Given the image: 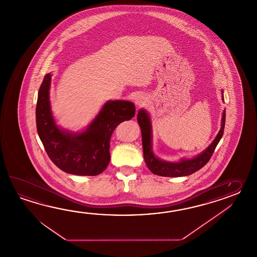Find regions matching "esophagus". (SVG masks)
<instances>
[{
	"label": "esophagus",
	"instance_id": "1",
	"mask_svg": "<svg viewBox=\"0 0 257 257\" xmlns=\"http://www.w3.org/2000/svg\"><path fill=\"white\" fill-rule=\"evenodd\" d=\"M134 101H135V104H136L137 106H142V105L145 104L147 100H146V97H145V95L143 93H138L136 96H135Z\"/></svg>",
	"mask_w": 257,
	"mask_h": 257
}]
</instances>
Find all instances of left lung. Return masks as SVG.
Masks as SVG:
<instances>
[{
    "mask_svg": "<svg viewBox=\"0 0 257 257\" xmlns=\"http://www.w3.org/2000/svg\"><path fill=\"white\" fill-rule=\"evenodd\" d=\"M223 99V93H222ZM226 111L224 110L221 120V128L215 138L213 142L208 146L202 153L193 159L182 160L179 163H168L160 159L156 158L153 155L152 151V125L150 116L145 110L141 109L138 113V122L141 126L142 135V147H143V157L145 164L150 171L154 175L166 177H179L190 175L197 171L201 169L203 166L208 164L211 158L215 149L223 135L224 126H225V117Z\"/></svg>",
    "mask_w": 257,
    "mask_h": 257,
    "instance_id": "1",
    "label": "left lung"
}]
</instances>
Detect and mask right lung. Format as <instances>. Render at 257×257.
<instances>
[{
  "mask_svg": "<svg viewBox=\"0 0 257 257\" xmlns=\"http://www.w3.org/2000/svg\"><path fill=\"white\" fill-rule=\"evenodd\" d=\"M51 75L44 77L36 108L37 130L53 164L63 172L76 175H100L110 161V139L117 125L135 115V105L128 101H108L82 133L61 131L50 111Z\"/></svg>",
  "mask_w": 257,
  "mask_h": 257,
  "instance_id": "add662e5",
  "label": "right lung"
}]
</instances>
